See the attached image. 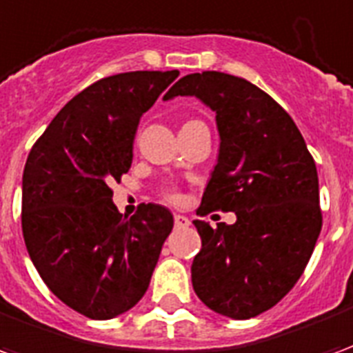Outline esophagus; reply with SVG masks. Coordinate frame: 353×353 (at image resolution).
I'll return each mask as SVG.
<instances>
[{
    "mask_svg": "<svg viewBox=\"0 0 353 353\" xmlns=\"http://www.w3.org/2000/svg\"><path fill=\"white\" fill-rule=\"evenodd\" d=\"M174 223H176L177 229H187L191 225V221L185 215H174Z\"/></svg>",
    "mask_w": 353,
    "mask_h": 353,
    "instance_id": "esophagus-1",
    "label": "esophagus"
}]
</instances>
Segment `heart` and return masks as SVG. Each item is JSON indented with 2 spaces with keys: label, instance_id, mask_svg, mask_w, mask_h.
I'll use <instances>...</instances> for the list:
<instances>
[{
  "label": "heart",
  "instance_id": "b5f03b06",
  "mask_svg": "<svg viewBox=\"0 0 353 353\" xmlns=\"http://www.w3.org/2000/svg\"><path fill=\"white\" fill-rule=\"evenodd\" d=\"M166 196H168L170 200H177V194H176V192H168Z\"/></svg>",
  "mask_w": 353,
  "mask_h": 353
}]
</instances>
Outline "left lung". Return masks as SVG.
I'll use <instances>...</instances> for the list:
<instances>
[{
  "label": "left lung",
  "instance_id": "left-lung-1",
  "mask_svg": "<svg viewBox=\"0 0 353 353\" xmlns=\"http://www.w3.org/2000/svg\"><path fill=\"white\" fill-rule=\"evenodd\" d=\"M194 96L215 113L217 164L199 214L234 212L236 223L194 221V293L210 310L250 319L288 295L321 230L316 162L288 111L259 87L221 72L189 73L162 100Z\"/></svg>",
  "mask_w": 353,
  "mask_h": 353
}]
</instances>
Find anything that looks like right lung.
I'll return each mask as SVG.
<instances>
[{"label": "right lung", "mask_w": 353, "mask_h": 353, "mask_svg": "<svg viewBox=\"0 0 353 353\" xmlns=\"http://www.w3.org/2000/svg\"><path fill=\"white\" fill-rule=\"evenodd\" d=\"M179 72L96 81L60 109L28 154L22 234L54 295L90 319H111L145 295L174 215L141 204L130 219L109 185L132 166L141 115Z\"/></svg>", "instance_id": "1"}]
</instances>
